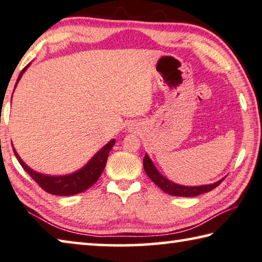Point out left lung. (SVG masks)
Wrapping results in <instances>:
<instances>
[{
    "label": "left lung",
    "instance_id": "obj_1",
    "mask_svg": "<svg viewBox=\"0 0 262 262\" xmlns=\"http://www.w3.org/2000/svg\"><path fill=\"white\" fill-rule=\"evenodd\" d=\"M144 169L146 173H147V176L160 187V189L168 194L176 196H196L199 194L206 193V192L214 190L215 187L221 184L222 181L224 180V178H222V180L217 181L216 183H214V184L200 186H184L176 184V183L167 180L166 177L162 176L161 173L158 171V169L155 168L152 160L149 159L147 154H146L144 158Z\"/></svg>",
    "mask_w": 262,
    "mask_h": 262
}]
</instances>
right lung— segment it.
Listing matches in <instances>:
<instances>
[{
	"mask_svg": "<svg viewBox=\"0 0 262 262\" xmlns=\"http://www.w3.org/2000/svg\"><path fill=\"white\" fill-rule=\"evenodd\" d=\"M29 66L30 64H27L19 73L16 86L21 78L23 73L26 71V69ZM114 144L115 139H112L90 160V162L87 163L85 167H82L80 170L66 176H48L43 175V173L36 172L34 170H32L29 166H26V164L23 162V160L19 158V155L17 154L15 148H13V153H15L18 162L20 163V166L24 168V170L29 173L32 178H33L35 183H38V185L41 189H43L46 192H48V193L55 195H73L90 189V187L99 180V177L101 176V173H102L105 167V163H107L109 152L110 149L113 148Z\"/></svg>",
	"mask_w": 262,
	"mask_h": 262,
	"instance_id": "right-lung-1",
	"label": "right lung"
}]
</instances>
